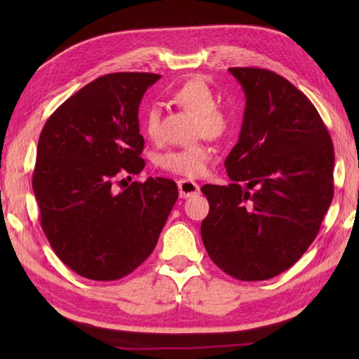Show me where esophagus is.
<instances>
[{
  "label": "esophagus",
  "mask_w": 359,
  "mask_h": 359,
  "mask_svg": "<svg viewBox=\"0 0 359 359\" xmlns=\"http://www.w3.org/2000/svg\"><path fill=\"white\" fill-rule=\"evenodd\" d=\"M177 187H179L180 197H189V196H194V194L199 193V185H197L196 182H193V180L180 179L177 182Z\"/></svg>",
  "instance_id": "obj_1"
}]
</instances>
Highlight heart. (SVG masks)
Here are the masks:
<instances>
[{"instance_id":"b5f03b06","label":"heart","mask_w":359,"mask_h":359,"mask_svg":"<svg viewBox=\"0 0 359 359\" xmlns=\"http://www.w3.org/2000/svg\"><path fill=\"white\" fill-rule=\"evenodd\" d=\"M172 100L180 109L196 116L194 139L205 137L208 140H220L230 129V116L217 106L215 90L205 80L193 79L179 86L172 93ZM143 131L152 142H160L163 137L162 109L151 106L143 116ZM210 149L202 143L191 144L182 149H171L158 157V166L172 174L185 177H199L207 170Z\"/></svg>"}]
</instances>
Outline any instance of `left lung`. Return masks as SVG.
Here are the masks:
<instances>
[{
    "mask_svg": "<svg viewBox=\"0 0 359 359\" xmlns=\"http://www.w3.org/2000/svg\"><path fill=\"white\" fill-rule=\"evenodd\" d=\"M230 72L245 112L225 160L231 184L202 187L210 212L201 234L220 270L265 280L299 261L318 236L333 199V143L313 103L288 80L261 67Z\"/></svg>",
    "mask_w": 359,
    "mask_h": 359,
    "instance_id": "8db88e82",
    "label": "left lung"
}]
</instances>
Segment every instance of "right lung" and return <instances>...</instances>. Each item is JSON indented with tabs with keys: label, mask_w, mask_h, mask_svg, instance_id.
<instances>
[{
	"label": "right lung",
	"mask_w": 359,
	"mask_h": 359,
	"mask_svg": "<svg viewBox=\"0 0 359 359\" xmlns=\"http://www.w3.org/2000/svg\"><path fill=\"white\" fill-rule=\"evenodd\" d=\"M158 79L98 77L60 104L40 134L32 175L40 224L55 255L83 278L133 273L152 253L177 201L175 182L163 177L116 188L121 175L144 168L139 106Z\"/></svg>",
	"instance_id": "add662e5"
}]
</instances>
